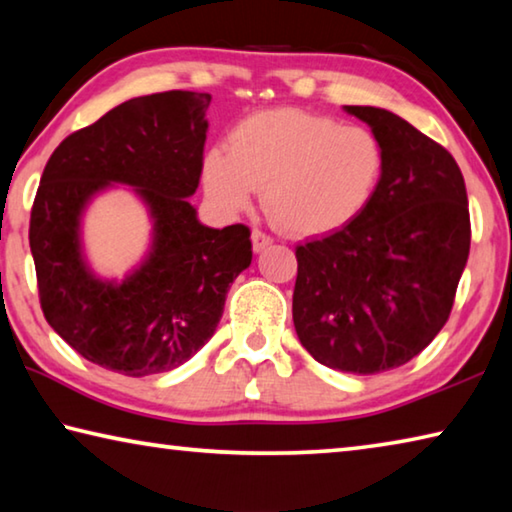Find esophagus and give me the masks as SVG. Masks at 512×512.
Segmentation results:
<instances>
[{
  "mask_svg": "<svg viewBox=\"0 0 512 512\" xmlns=\"http://www.w3.org/2000/svg\"><path fill=\"white\" fill-rule=\"evenodd\" d=\"M250 239H253V250H255V253H262V250L264 248H268V246H271L273 244V239L271 237H268L266 235V232H262V230H253V235H250Z\"/></svg>",
  "mask_w": 512,
  "mask_h": 512,
  "instance_id": "esophagus-1",
  "label": "esophagus"
}]
</instances>
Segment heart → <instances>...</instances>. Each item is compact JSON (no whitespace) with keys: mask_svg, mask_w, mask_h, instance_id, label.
Returning a JSON list of instances; mask_svg holds the SVG:
<instances>
[{"mask_svg":"<svg viewBox=\"0 0 512 512\" xmlns=\"http://www.w3.org/2000/svg\"><path fill=\"white\" fill-rule=\"evenodd\" d=\"M384 176V149L366 126L305 110L255 112L232 128L228 149L205 155L203 183L225 212L264 189V210L289 235L339 230L366 210Z\"/></svg>","mask_w":512,"mask_h":512,"instance_id":"1","label":"heart"}]
</instances>
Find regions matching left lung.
Returning <instances> with one entry per match:
<instances>
[{
	"label": "left lung",
	"mask_w": 512,
	"mask_h": 512,
	"mask_svg": "<svg viewBox=\"0 0 512 512\" xmlns=\"http://www.w3.org/2000/svg\"><path fill=\"white\" fill-rule=\"evenodd\" d=\"M345 110L379 137L384 176L357 219L296 248L293 325L318 363L375 375L418 357L447 323L470 210L445 146L384 108Z\"/></svg>",
	"instance_id": "left-lung-1"
}]
</instances>
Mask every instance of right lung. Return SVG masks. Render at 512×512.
<instances>
[{
  "instance_id": "right-lung-1",
  "label": "right lung",
  "mask_w": 512,
  "mask_h": 512,
  "mask_svg": "<svg viewBox=\"0 0 512 512\" xmlns=\"http://www.w3.org/2000/svg\"><path fill=\"white\" fill-rule=\"evenodd\" d=\"M210 99L171 90L124 101L65 137L42 171L29 223L42 314L81 357L119 375L192 359L253 259L246 225L207 228L187 201L201 180ZM112 182L135 186L154 219L152 253L124 283L94 278L80 255V214Z\"/></svg>"
}]
</instances>
